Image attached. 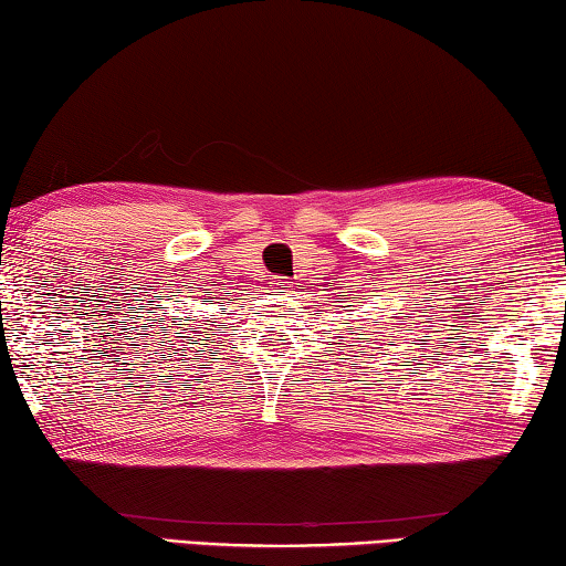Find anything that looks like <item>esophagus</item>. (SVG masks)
Segmentation results:
<instances>
[{
	"label": "esophagus",
	"mask_w": 566,
	"mask_h": 566,
	"mask_svg": "<svg viewBox=\"0 0 566 566\" xmlns=\"http://www.w3.org/2000/svg\"><path fill=\"white\" fill-rule=\"evenodd\" d=\"M273 289L277 293H291L293 291V283L291 281H283V277H277V281H273Z\"/></svg>",
	"instance_id": "esophagus-1"
}]
</instances>
